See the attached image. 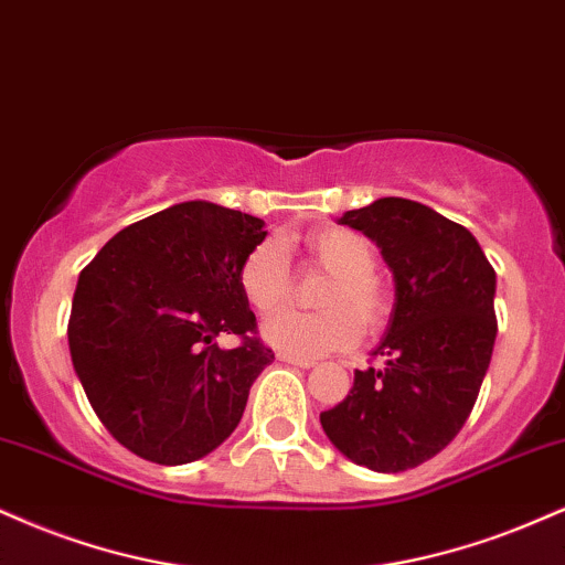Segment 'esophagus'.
<instances>
[{
    "label": "esophagus",
    "mask_w": 565,
    "mask_h": 565,
    "mask_svg": "<svg viewBox=\"0 0 565 565\" xmlns=\"http://www.w3.org/2000/svg\"><path fill=\"white\" fill-rule=\"evenodd\" d=\"M278 360H281V363H289V365H297V369H312V360H308V358H297V355H289V352H278L276 355Z\"/></svg>",
    "instance_id": "esophagus-1"
}]
</instances>
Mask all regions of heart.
Returning <instances> with one entry per match:
<instances>
[{"instance_id": "1", "label": "heart", "mask_w": 565, "mask_h": 565, "mask_svg": "<svg viewBox=\"0 0 565 565\" xmlns=\"http://www.w3.org/2000/svg\"><path fill=\"white\" fill-rule=\"evenodd\" d=\"M308 249L318 265L331 274L321 291V312L284 310L263 326L270 348L297 358H321L350 350L358 342L360 326L365 331L384 323L390 302L382 284L373 278L376 253L365 236L350 228H318L308 236ZM244 300L268 316L289 297V253L276 236L247 253L239 268ZM361 323L358 324L356 321Z\"/></svg>"}]
</instances>
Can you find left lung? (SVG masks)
<instances>
[{
	"instance_id": "8db88e82",
	"label": "left lung",
	"mask_w": 565,
	"mask_h": 565,
	"mask_svg": "<svg viewBox=\"0 0 565 565\" xmlns=\"http://www.w3.org/2000/svg\"><path fill=\"white\" fill-rule=\"evenodd\" d=\"M382 249L394 281L390 323L373 350L382 369L355 371L326 437L379 473L416 468L463 429L492 360L498 276L471 231L403 196L339 217Z\"/></svg>"
}]
</instances>
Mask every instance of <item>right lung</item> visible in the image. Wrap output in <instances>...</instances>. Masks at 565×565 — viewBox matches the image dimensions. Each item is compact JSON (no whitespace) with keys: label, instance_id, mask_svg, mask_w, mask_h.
<instances>
[{"label":"right lung","instance_id":"right-lung-1","mask_svg":"<svg viewBox=\"0 0 565 565\" xmlns=\"http://www.w3.org/2000/svg\"><path fill=\"white\" fill-rule=\"evenodd\" d=\"M265 221L181 202L131 223L81 270L67 344L88 403L120 445L160 466L205 458L239 426L274 363L239 287ZM217 333L245 339L223 351Z\"/></svg>","mask_w":565,"mask_h":565}]
</instances>
